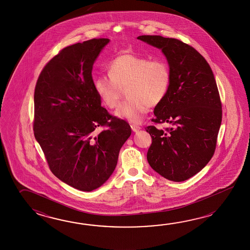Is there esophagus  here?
I'll return each mask as SVG.
<instances>
[{
	"instance_id": "34e87169",
	"label": "esophagus",
	"mask_w": 250,
	"mask_h": 250,
	"mask_svg": "<svg viewBox=\"0 0 250 250\" xmlns=\"http://www.w3.org/2000/svg\"><path fill=\"white\" fill-rule=\"evenodd\" d=\"M130 127L132 128V130L134 132H137V131H138V130L141 128V127L138 126V125H136V124H131Z\"/></svg>"
}]
</instances>
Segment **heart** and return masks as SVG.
<instances>
[{"instance_id": "obj_1", "label": "heart", "mask_w": 250, "mask_h": 250, "mask_svg": "<svg viewBox=\"0 0 250 250\" xmlns=\"http://www.w3.org/2000/svg\"><path fill=\"white\" fill-rule=\"evenodd\" d=\"M109 76L94 80V89L102 104L112 109L117 105L122 88L127 98L116 110V116L130 123L142 122L149 106L158 105L170 89L171 72L163 59L149 60L125 53L113 59L108 66Z\"/></svg>"}]
</instances>
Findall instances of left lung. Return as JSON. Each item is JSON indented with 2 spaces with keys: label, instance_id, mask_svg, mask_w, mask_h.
Segmentation results:
<instances>
[{
  "label": "left lung",
  "instance_id": "left-lung-1",
  "mask_svg": "<svg viewBox=\"0 0 250 250\" xmlns=\"http://www.w3.org/2000/svg\"><path fill=\"white\" fill-rule=\"evenodd\" d=\"M138 39L161 49L171 72L170 89L154 108L152 122L173 127H146L152 138L146 158L165 179L186 181L208 165L215 151L223 116L216 81L207 60L191 45L161 36Z\"/></svg>",
  "mask_w": 250,
  "mask_h": 250
}]
</instances>
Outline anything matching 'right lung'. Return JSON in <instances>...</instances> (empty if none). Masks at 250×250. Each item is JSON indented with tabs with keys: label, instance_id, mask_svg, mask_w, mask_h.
Masks as SVG:
<instances>
[{
	"label": "right lung",
	"instance_id": "1",
	"mask_svg": "<svg viewBox=\"0 0 250 250\" xmlns=\"http://www.w3.org/2000/svg\"><path fill=\"white\" fill-rule=\"evenodd\" d=\"M93 38L63 48L48 62L35 88L33 129L51 171L82 191L101 187L117 165L129 124L101 106L93 65L109 42ZM98 127H104L100 133Z\"/></svg>",
	"mask_w": 250,
	"mask_h": 250
}]
</instances>
